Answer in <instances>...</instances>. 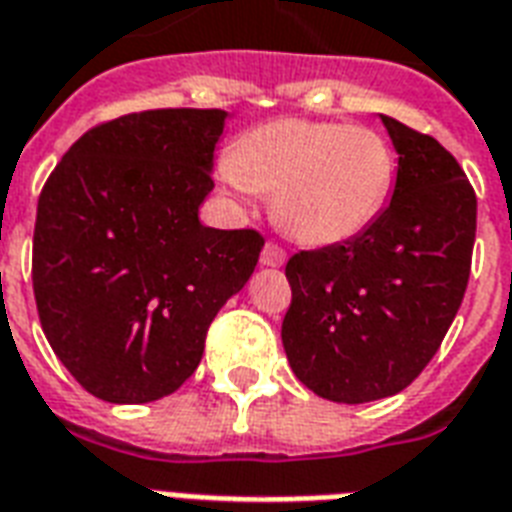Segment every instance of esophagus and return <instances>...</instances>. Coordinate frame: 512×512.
Wrapping results in <instances>:
<instances>
[{
	"instance_id": "esophagus-1",
	"label": "esophagus",
	"mask_w": 512,
	"mask_h": 512,
	"mask_svg": "<svg viewBox=\"0 0 512 512\" xmlns=\"http://www.w3.org/2000/svg\"><path fill=\"white\" fill-rule=\"evenodd\" d=\"M260 263L265 268H282L287 263V255H284L282 247H276V244H265L263 252H260Z\"/></svg>"
}]
</instances>
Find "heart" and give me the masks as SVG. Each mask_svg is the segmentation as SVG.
Here are the masks:
<instances>
[{
  "mask_svg": "<svg viewBox=\"0 0 512 512\" xmlns=\"http://www.w3.org/2000/svg\"><path fill=\"white\" fill-rule=\"evenodd\" d=\"M395 171V150L370 128L276 117L233 144L220 182L247 204L273 193V214L292 239L330 247L384 212Z\"/></svg>",
  "mask_w": 512,
  "mask_h": 512,
  "instance_id": "1",
  "label": "heart"
}]
</instances>
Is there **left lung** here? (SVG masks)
Instances as JSON below:
<instances>
[{"instance_id":"left-lung-1","label":"left lung","mask_w":512,"mask_h":512,"mask_svg":"<svg viewBox=\"0 0 512 512\" xmlns=\"http://www.w3.org/2000/svg\"><path fill=\"white\" fill-rule=\"evenodd\" d=\"M397 152L392 201L360 236L298 252L282 343L292 373L333 403L403 392L435 357L462 306L478 201L432 136L378 115Z\"/></svg>"}]
</instances>
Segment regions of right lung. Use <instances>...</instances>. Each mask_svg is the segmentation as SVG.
Wrapping results in <instances>:
<instances>
[{"instance_id":"obj_1","label":"right lung","mask_w":512,"mask_h":512,"mask_svg":"<svg viewBox=\"0 0 512 512\" xmlns=\"http://www.w3.org/2000/svg\"><path fill=\"white\" fill-rule=\"evenodd\" d=\"M222 109H147L91 128L39 195L34 298L83 389L139 405L177 392L206 327L255 273L263 236L198 217Z\"/></svg>"}]
</instances>
